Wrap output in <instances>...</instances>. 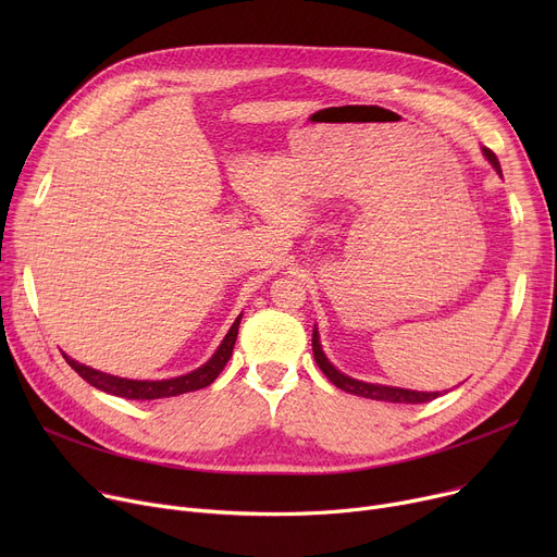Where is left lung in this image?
<instances>
[{
  "label": "left lung",
  "instance_id": "left-lung-1",
  "mask_svg": "<svg viewBox=\"0 0 557 557\" xmlns=\"http://www.w3.org/2000/svg\"><path fill=\"white\" fill-rule=\"evenodd\" d=\"M483 156L487 158V162L496 169V173L502 175V164L496 160V156L490 149H483ZM311 347H313V359L318 363V368L325 372V376L330 382L345 391L352 393L359 397H368V399H379V401H388V404H424L431 401L435 397H441V393H422V391H408V388H397V386H384V384H370V382H361V379H355L349 374H343L323 352V345H320V334L318 327H313V338H311Z\"/></svg>",
  "mask_w": 557,
  "mask_h": 557
}]
</instances>
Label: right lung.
I'll return each mask as SVG.
<instances>
[{
	"label": "right lung",
	"instance_id": "obj_1",
	"mask_svg": "<svg viewBox=\"0 0 557 557\" xmlns=\"http://www.w3.org/2000/svg\"><path fill=\"white\" fill-rule=\"evenodd\" d=\"M242 315H237L234 320L230 332L225 334V338L221 341V345L216 347V352L205 361L200 368L181 374V376H171V379H124V376H114L101 370H95L90 366H83L78 361H74L72 357L63 355L65 361L85 379L87 384L114 395V397H124V399H160V397H175V395H183V393H191V391H200L205 386H210L214 379L221 374V370L225 368V363L232 357V349H234V341H237L239 334V323H242Z\"/></svg>",
	"mask_w": 557,
	"mask_h": 557
}]
</instances>
